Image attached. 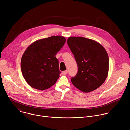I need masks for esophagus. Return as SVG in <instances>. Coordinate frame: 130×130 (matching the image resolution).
<instances>
[{
  "instance_id": "1",
  "label": "esophagus",
  "mask_w": 130,
  "mask_h": 130,
  "mask_svg": "<svg viewBox=\"0 0 130 130\" xmlns=\"http://www.w3.org/2000/svg\"><path fill=\"white\" fill-rule=\"evenodd\" d=\"M62 73H63V75H67V74L68 73V71L67 70L63 71H62Z\"/></svg>"
}]
</instances>
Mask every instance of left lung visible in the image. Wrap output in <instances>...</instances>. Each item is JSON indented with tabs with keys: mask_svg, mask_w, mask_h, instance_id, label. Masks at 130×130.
Masks as SVG:
<instances>
[{
	"mask_svg": "<svg viewBox=\"0 0 130 130\" xmlns=\"http://www.w3.org/2000/svg\"><path fill=\"white\" fill-rule=\"evenodd\" d=\"M67 44L78 68L76 76L71 78L72 84L84 92L97 89L108 76L109 58L105 49L98 42L84 37H69Z\"/></svg>",
	"mask_w": 130,
	"mask_h": 130,
	"instance_id": "obj_1",
	"label": "left lung"
}]
</instances>
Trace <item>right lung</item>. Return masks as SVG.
<instances>
[{
  "label": "right lung",
  "instance_id": "obj_1",
  "mask_svg": "<svg viewBox=\"0 0 130 130\" xmlns=\"http://www.w3.org/2000/svg\"><path fill=\"white\" fill-rule=\"evenodd\" d=\"M65 42L64 37L52 36L37 40L26 49L21 67L23 77L30 86L44 90L56 83L61 72L55 55Z\"/></svg>",
  "mask_w": 130,
  "mask_h": 130
}]
</instances>
